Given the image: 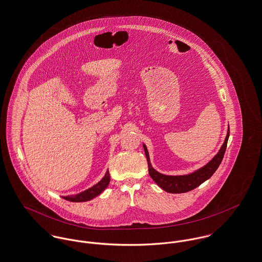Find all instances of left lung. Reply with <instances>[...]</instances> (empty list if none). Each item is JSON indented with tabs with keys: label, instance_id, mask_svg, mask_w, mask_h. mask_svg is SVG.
<instances>
[{
	"label": "left lung",
	"instance_id": "1",
	"mask_svg": "<svg viewBox=\"0 0 262 262\" xmlns=\"http://www.w3.org/2000/svg\"><path fill=\"white\" fill-rule=\"evenodd\" d=\"M229 133L230 132L228 129L224 144L221 146L219 152L212 159L211 162H209L205 167L196 171L195 173L186 174V176H166V174H160L159 172L154 170V168L149 163L147 149L145 145H144L149 176L163 190L169 193L178 194V193H186L191 190H194L195 188L200 186L206 180H208L212 174H214L218 169V167L220 166L227 147Z\"/></svg>",
	"mask_w": 262,
	"mask_h": 262
}]
</instances>
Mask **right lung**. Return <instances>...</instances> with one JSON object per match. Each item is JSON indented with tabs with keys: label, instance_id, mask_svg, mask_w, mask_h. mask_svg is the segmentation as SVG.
I'll use <instances>...</instances> for the list:
<instances>
[{
	"label": "right lung",
	"instance_id": "right-lung-1",
	"mask_svg": "<svg viewBox=\"0 0 262 262\" xmlns=\"http://www.w3.org/2000/svg\"><path fill=\"white\" fill-rule=\"evenodd\" d=\"M110 180H111V177H110V173L107 171L106 174L100 182H98L96 185L89 188L86 191H84L80 194H77V195L66 196V197H63V198L67 201H71V202H85L88 200H91L94 197L98 196L108 186Z\"/></svg>",
	"mask_w": 262,
	"mask_h": 262
}]
</instances>
